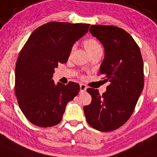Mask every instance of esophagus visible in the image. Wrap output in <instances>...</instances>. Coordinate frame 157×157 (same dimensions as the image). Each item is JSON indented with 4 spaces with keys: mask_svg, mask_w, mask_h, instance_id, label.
<instances>
[{
    "mask_svg": "<svg viewBox=\"0 0 157 157\" xmlns=\"http://www.w3.org/2000/svg\"><path fill=\"white\" fill-rule=\"evenodd\" d=\"M80 92H85L86 90H87V86L85 84H83V83H81L80 85Z\"/></svg>",
    "mask_w": 157,
    "mask_h": 157,
    "instance_id": "esophagus-1",
    "label": "esophagus"
}]
</instances>
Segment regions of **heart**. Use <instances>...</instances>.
<instances>
[{
	"label": "heart",
	"instance_id": "obj_1",
	"mask_svg": "<svg viewBox=\"0 0 157 157\" xmlns=\"http://www.w3.org/2000/svg\"><path fill=\"white\" fill-rule=\"evenodd\" d=\"M83 45L90 55L98 52V51L102 50V47L100 42L94 38H89V39H85L83 41Z\"/></svg>",
	"mask_w": 157,
	"mask_h": 157
}]
</instances>
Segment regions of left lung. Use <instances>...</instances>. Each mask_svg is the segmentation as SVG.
<instances>
[{
  "instance_id": "8db88e82",
  "label": "left lung",
  "mask_w": 157,
  "mask_h": 157,
  "mask_svg": "<svg viewBox=\"0 0 157 157\" xmlns=\"http://www.w3.org/2000/svg\"><path fill=\"white\" fill-rule=\"evenodd\" d=\"M90 32L105 48L99 74L109 81L107 90L87 88L92 101L83 107L87 123L95 129L110 132L123 125L131 117L144 86L143 61L140 47L121 28L91 25Z\"/></svg>"
}]
</instances>
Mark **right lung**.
<instances>
[{"instance_id": "1", "label": "right lung", "mask_w": 157, "mask_h": 157, "mask_svg": "<svg viewBox=\"0 0 157 157\" xmlns=\"http://www.w3.org/2000/svg\"><path fill=\"white\" fill-rule=\"evenodd\" d=\"M90 24L51 21L32 32L17 57L14 93L21 112L33 125L51 127L62 120L67 103L80 91L74 82L56 85L54 69L67 63L77 40Z\"/></svg>"}]
</instances>
